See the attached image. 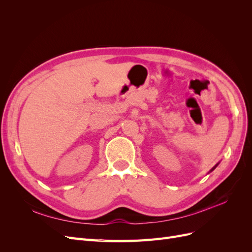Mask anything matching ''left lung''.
<instances>
[{
  "label": "left lung",
  "instance_id": "8db88e82",
  "mask_svg": "<svg viewBox=\"0 0 252 252\" xmlns=\"http://www.w3.org/2000/svg\"><path fill=\"white\" fill-rule=\"evenodd\" d=\"M218 165H219V163H218V164H217V165H216V166H213V168H212V169H211V170H210V171H209V172H211V171H213V170H215V169H216V168H217V167H218Z\"/></svg>",
  "mask_w": 252,
  "mask_h": 252
}]
</instances>
